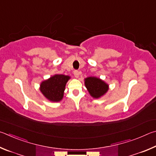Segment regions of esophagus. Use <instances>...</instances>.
I'll list each match as a JSON object with an SVG mask.
<instances>
[{"label": "esophagus", "instance_id": "obj_1", "mask_svg": "<svg viewBox=\"0 0 156 156\" xmlns=\"http://www.w3.org/2000/svg\"><path fill=\"white\" fill-rule=\"evenodd\" d=\"M73 74H74V76H75L76 78H78L79 76H80V72H79V71H77V70H75L73 72Z\"/></svg>", "mask_w": 156, "mask_h": 156}]
</instances>
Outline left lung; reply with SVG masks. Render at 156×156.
<instances>
[{
    "label": "left lung",
    "instance_id": "8db88e82",
    "mask_svg": "<svg viewBox=\"0 0 156 156\" xmlns=\"http://www.w3.org/2000/svg\"><path fill=\"white\" fill-rule=\"evenodd\" d=\"M84 84L89 94L94 99H99L107 93L109 85L97 76H88L84 79Z\"/></svg>",
    "mask_w": 156,
    "mask_h": 156
}]
</instances>
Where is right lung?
<instances>
[{
    "label": "right lung",
    "instance_id": "obj_1",
    "mask_svg": "<svg viewBox=\"0 0 156 156\" xmlns=\"http://www.w3.org/2000/svg\"><path fill=\"white\" fill-rule=\"evenodd\" d=\"M70 79L68 75L55 74L41 82L40 90L49 101H61L64 97L66 85Z\"/></svg>",
    "mask_w": 156,
    "mask_h": 156
}]
</instances>
